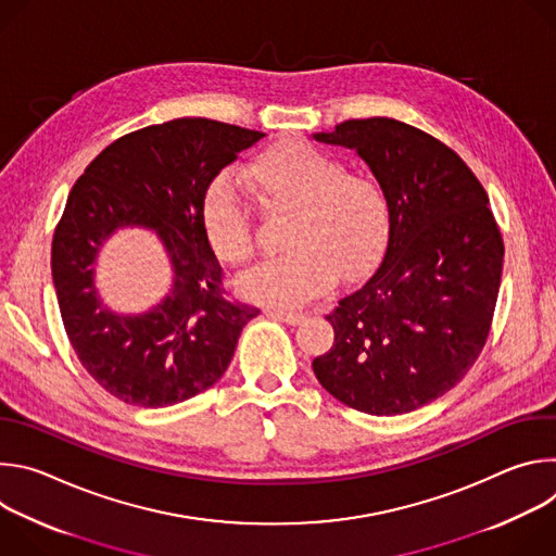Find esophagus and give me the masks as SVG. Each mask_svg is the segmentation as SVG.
<instances>
[{
	"instance_id": "1",
	"label": "esophagus",
	"mask_w": 556,
	"mask_h": 556,
	"mask_svg": "<svg viewBox=\"0 0 556 556\" xmlns=\"http://www.w3.org/2000/svg\"><path fill=\"white\" fill-rule=\"evenodd\" d=\"M266 314H270L273 319H279V321H283V324H288V326H296V324H301L303 321V312H292V309H279V307H268L266 309Z\"/></svg>"
}]
</instances>
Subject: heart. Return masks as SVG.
Segmentation results:
<instances>
[{"instance_id":"heart-1","label":"heart","mask_w":556,"mask_h":556,"mask_svg":"<svg viewBox=\"0 0 556 556\" xmlns=\"http://www.w3.org/2000/svg\"><path fill=\"white\" fill-rule=\"evenodd\" d=\"M266 211H290L286 253L247 270L237 286L253 301L292 307L326 292L339 270L365 273L384 251L391 232V200L382 182L348 172L332 151L290 136L257 151L247 167ZM200 224L211 251L226 264H244L255 251L253 215L226 174L208 180Z\"/></svg>"}]
</instances>
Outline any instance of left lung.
<instances>
[{"label":"left lung","instance_id":"1","mask_svg":"<svg viewBox=\"0 0 556 556\" xmlns=\"http://www.w3.org/2000/svg\"><path fill=\"white\" fill-rule=\"evenodd\" d=\"M319 142L356 149L391 200L380 266L326 314L332 348L314 376L369 416L420 409L482 354L497 303L504 240L482 182L431 134L395 118H352Z\"/></svg>","mask_w":556,"mask_h":556}]
</instances>
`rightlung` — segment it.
Segmentation results:
<instances>
[{
    "instance_id": "obj_1",
    "label": "right lung",
    "mask_w": 556,
    "mask_h": 556,
    "mask_svg": "<svg viewBox=\"0 0 556 556\" xmlns=\"http://www.w3.org/2000/svg\"><path fill=\"white\" fill-rule=\"evenodd\" d=\"M262 136L211 118L149 125L108 144L74 182L52 237V279L76 358L114 399L144 409L193 399L222 378L260 314L226 294L200 200ZM123 225L155 229L177 273L173 294L140 317L103 308L93 286L96 253Z\"/></svg>"
}]
</instances>
